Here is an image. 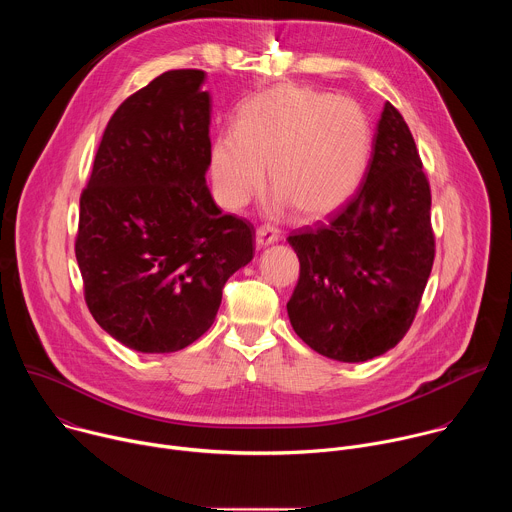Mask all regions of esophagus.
Masks as SVG:
<instances>
[{"mask_svg":"<svg viewBox=\"0 0 512 512\" xmlns=\"http://www.w3.org/2000/svg\"><path fill=\"white\" fill-rule=\"evenodd\" d=\"M277 239H279V235H277V231L273 229V227H259L257 231H255V243H257V247L261 249V247H269V245H273V243H277Z\"/></svg>","mask_w":512,"mask_h":512,"instance_id":"obj_1","label":"esophagus"}]
</instances>
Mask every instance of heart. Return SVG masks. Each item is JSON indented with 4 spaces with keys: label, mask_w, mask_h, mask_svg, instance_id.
<instances>
[{
    "label": "heart",
    "mask_w": 512,
    "mask_h": 512,
    "mask_svg": "<svg viewBox=\"0 0 512 512\" xmlns=\"http://www.w3.org/2000/svg\"><path fill=\"white\" fill-rule=\"evenodd\" d=\"M371 143V123L356 101L279 85L241 103L235 131L212 141V184L223 206L241 208L267 166L275 206L287 202L300 216H326L360 186Z\"/></svg>",
    "instance_id": "heart-1"
}]
</instances>
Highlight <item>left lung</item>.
Returning a JSON list of instances; mask_svg holds the SVG:
<instances>
[{
    "instance_id": "obj_1",
    "label": "left lung",
    "mask_w": 512,
    "mask_h": 512,
    "mask_svg": "<svg viewBox=\"0 0 512 512\" xmlns=\"http://www.w3.org/2000/svg\"><path fill=\"white\" fill-rule=\"evenodd\" d=\"M431 192L413 135L385 103L373 158L354 198L328 223L291 233L300 279L287 302L296 334L318 354L364 362L407 334L431 273Z\"/></svg>"
}]
</instances>
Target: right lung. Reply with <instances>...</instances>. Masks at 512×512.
Returning a JSON list of instances; mask_svg holds the SVG:
<instances>
[{"instance_id":"obj_1","label":"right lung","mask_w":512,"mask_h":512,"mask_svg":"<svg viewBox=\"0 0 512 512\" xmlns=\"http://www.w3.org/2000/svg\"><path fill=\"white\" fill-rule=\"evenodd\" d=\"M204 72L168 70L109 119L81 194L77 263L97 324L123 346L176 352L214 322L227 279L255 253L253 225L206 186Z\"/></svg>"}]
</instances>
